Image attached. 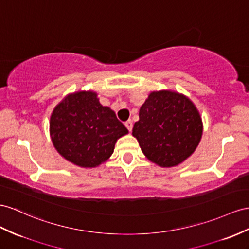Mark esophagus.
Here are the masks:
<instances>
[{"label": "esophagus", "mask_w": 249, "mask_h": 249, "mask_svg": "<svg viewBox=\"0 0 249 249\" xmlns=\"http://www.w3.org/2000/svg\"><path fill=\"white\" fill-rule=\"evenodd\" d=\"M124 125L126 126L127 129H128L129 131H131V129H132V121H131V120L126 121V122L124 123Z\"/></svg>", "instance_id": "34e87169"}]
</instances>
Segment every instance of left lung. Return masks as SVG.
Returning <instances> with one entry per match:
<instances>
[{
	"instance_id": "1",
	"label": "left lung",
	"mask_w": 249,
	"mask_h": 249,
	"mask_svg": "<svg viewBox=\"0 0 249 249\" xmlns=\"http://www.w3.org/2000/svg\"><path fill=\"white\" fill-rule=\"evenodd\" d=\"M132 128L143 154L161 167L177 166L194 154L203 124L195 104L184 94L154 91L140 108Z\"/></svg>"
}]
</instances>
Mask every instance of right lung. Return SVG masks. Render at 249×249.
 Returning <instances> with one entry per match:
<instances>
[{
  "label": "right lung",
  "instance_id": "obj_1",
  "mask_svg": "<svg viewBox=\"0 0 249 249\" xmlns=\"http://www.w3.org/2000/svg\"><path fill=\"white\" fill-rule=\"evenodd\" d=\"M53 144L67 161L80 167H97L112 155L117 140L128 133L97 93L78 91L55 106L49 122Z\"/></svg>",
  "mask_w": 249,
  "mask_h": 249
}]
</instances>
